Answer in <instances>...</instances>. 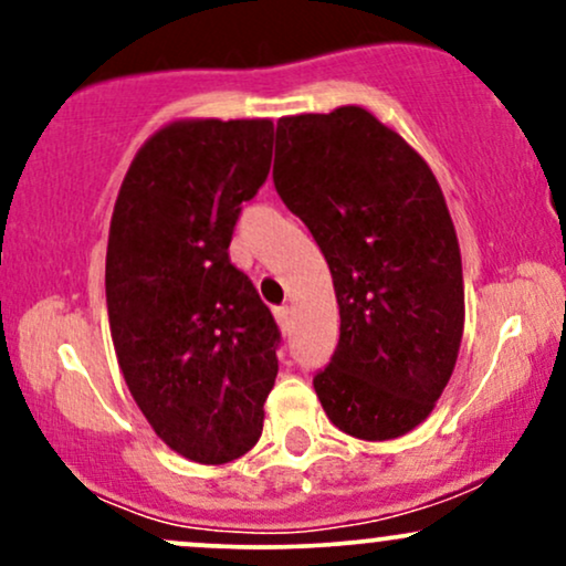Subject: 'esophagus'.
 Here are the masks:
<instances>
[{
  "instance_id": "1",
  "label": "esophagus",
  "mask_w": 566,
  "mask_h": 566,
  "mask_svg": "<svg viewBox=\"0 0 566 566\" xmlns=\"http://www.w3.org/2000/svg\"><path fill=\"white\" fill-rule=\"evenodd\" d=\"M274 316L282 333H290V305H279V308H274Z\"/></svg>"
}]
</instances>
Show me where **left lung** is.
Masks as SVG:
<instances>
[{
  "label": "left lung",
  "instance_id": "8db88e82",
  "mask_svg": "<svg viewBox=\"0 0 566 566\" xmlns=\"http://www.w3.org/2000/svg\"><path fill=\"white\" fill-rule=\"evenodd\" d=\"M276 157V193L319 244L340 308L316 396L350 437H401L437 405L463 337V265L437 178L359 106L279 119Z\"/></svg>",
  "mask_w": 566,
  "mask_h": 566
}]
</instances>
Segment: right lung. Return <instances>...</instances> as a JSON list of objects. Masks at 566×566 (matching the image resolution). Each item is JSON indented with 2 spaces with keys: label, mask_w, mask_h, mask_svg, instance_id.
<instances>
[{
  "label": "right lung",
  "mask_w": 566,
  "mask_h": 566,
  "mask_svg": "<svg viewBox=\"0 0 566 566\" xmlns=\"http://www.w3.org/2000/svg\"><path fill=\"white\" fill-rule=\"evenodd\" d=\"M269 119L175 122L133 159L106 255L112 337L135 405L193 463L242 458L263 431L282 346L229 244L271 170Z\"/></svg>",
  "instance_id": "add662e5"
}]
</instances>
